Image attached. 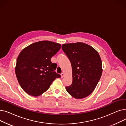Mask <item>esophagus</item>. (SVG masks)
I'll list each match as a JSON object with an SVG mask.
<instances>
[{"label": "esophagus", "mask_w": 126, "mask_h": 126, "mask_svg": "<svg viewBox=\"0 0 126 126\" xmlns=\"http://www.w3.org/2000/svg\"><path fill=\"white\" fill-rule=\"evenodd\" d=\"M61 78H63L64 77V74L63 73V72L61 74Z\"/></svg>", "instance_id": "34e87169"}]
</instances>
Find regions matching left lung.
Listing matches in <instances>:
<instances>
[{
	"mask_svg": "<svg viewBox=\"0 0 126 126\" xmlns=\"http://www.w3.org/2000/svg\"><path fill=\"white\" fill-rule=\"evenodd\" d=\"M62 49L72 67V82L65 87L66 91L77 99L88 96L94 91L102 74V60L98 52L82 42L64 44Z\"/></svg>",
	"mask_w": 126,
	"mask_h": 126,
	"instance_id": "obj_1",
	"label": "left lung"
}]
</instances>
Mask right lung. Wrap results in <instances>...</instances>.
I'll return each instance as SVG.
<instances>
[{
  "label": "right lung",
  "mask_w": 126,
  "mask_h": 126,
  "mask_svg": "<svg viewBox=\"0 0 126 126\" xmlns=\"http://www.w3.org/2000/svg\"><path fill=\"white\" fill-rule=\"evenodd\" d=\"M60 48V44L41 41L22 50L17 59L15 74L26 93L38 96L47 91L56 78L61 77L54 71L57 64L50 61Z\"/></svg>",
  "instance_id": "1"
}]
</instances>
